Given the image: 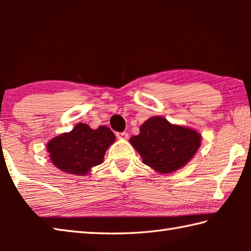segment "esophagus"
I'll use <instances>...</instances> for the list:
<instances>
[{"mask_svg": "<svg viewBox=\"0 0 251 251\" xmlns=\"http://www.w3.org/2000/svg\"><path fill=\"white\" fill-rule=\"evenodd\" d=\"M117 138L120 139H127L128 138V134L126 133V131H123V133H116Z\"/></svg>", "mask_w": 251, "mask_h": 251, "instance_id": "esophagus-1", "label": "esophagus"}]
</instances>
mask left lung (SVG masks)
<instances>
[{"label": "left lung", "mask_w": 251, "mask_h": 251, "mask_svg": "<svg viewBox=\"0 0 251 251\" xmlns=\"http://www.w3.org/2000/svg\"><path fill=\"white\" fill-rule=\"evenodd\" d=\"M129 143L141 155L143 163L160 174L184 167L201 147V136L193 128L173 125L154 116L141 126L139 134Z\"/></svg>", "instance_id": "left-lung-1"}]
</instances>
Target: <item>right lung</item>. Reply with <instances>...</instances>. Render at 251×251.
Returning a JSON list of instances; mask_svg holds the SVG:
<instances>
[{
    "instance_id": "obj_1",
    "label": "right lung",
    "mask_w": 251,
    "mask_h": 251,
    "mask_svg": "<svg viewBox=\"0 0 251 251\" xmlns=\"http://www.w3.org/2000/svg\"><path fill=\"white\" fill-rule=\"evenodd\" d=\"M115 142V135L108 127L92 129L79 123L70 133L56 136L48 143L50 159L58 169L86 175L92 167L103 163L106 150Z\"/></svg>"
}]
</instances>
